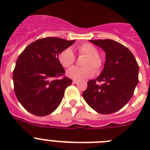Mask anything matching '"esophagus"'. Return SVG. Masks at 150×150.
I'll return each instance as SVG.
<instances>
[{
    "label": "esophagus",
    "instance_id": "34e87169",
    "mask_svg": "<svg viewBox=\"0 0 150 150\" xmlns=\"http://www.w3.org/2000/svg\"><path fill=\"white\" fill-rule=\"evenodd\" d=\"M73 83H74V84H76V83H78V80H76V79H74V80H73Z\"/></svg>",
    "mask_w": 150,
    "mask_h": 150
}]
</instances>
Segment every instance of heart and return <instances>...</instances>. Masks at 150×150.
I'll list each match as a JSON object with an SVG mask.
<instances>
[{
	"mask_svg": "<svg viewBox=\"0 0 150 150\" xmlns=\"http://www.w3.org/2000/svg\"><path fill=\"white\" fill-rule=\"evenodd\" d=\"M78 55L86 56L82 62V67H72L67 72L68 77L76 80H83L93 76L95 73H99L103 67V60L99 56L98 50L91 43H83L76 47ZM59 62L61 65L69 68L76 61V57L71 49L62 50L59 54Z\"/></svg>",
	"mask_w": 150,
	"mask_h": 150,
	"instance_id": "heart-1",
	"label": "heart"
}]
</instances>
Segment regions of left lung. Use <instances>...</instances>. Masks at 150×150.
Returning <instances> with one entry per match:
<instances>
[{"mask_svg":"<svg viewBox=\"0 0 150 150\" xmlns=\"http://www.w3.org/2000/svg\"><path fill=\"white\" fill-rule=\"evenodd\" d=\"M90 42L104 50L106 62L100 76L87 83L83 97L96 112L110 114L122 109L133 95L139 81L138 64L132 52L116 41L106 39Z\"/></svg>","mask_w":150,"mask_h":150,"instance_id":"8db88e82","label":"left lung"}]
</instances>
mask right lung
I'll return each instance as SVG.
<instances>
[{
  "label": "right lung",
  "instance_id": "1",
  "mask_svg": "<svg viewBox=\"0 0 150 150\" xmlns=\"http://www.w3.org/2000/svg\"><path fill=\"white\" fill-rule=\"evenodd\" d=\"M75 40L59 38L38 39L19 55L13 74L16 96L26 110L38 116L55 111L72 79L59 62V54Z\"/></svg>",
  "mask_w": 150,
  "mask_h": 150
}]
</instances>
